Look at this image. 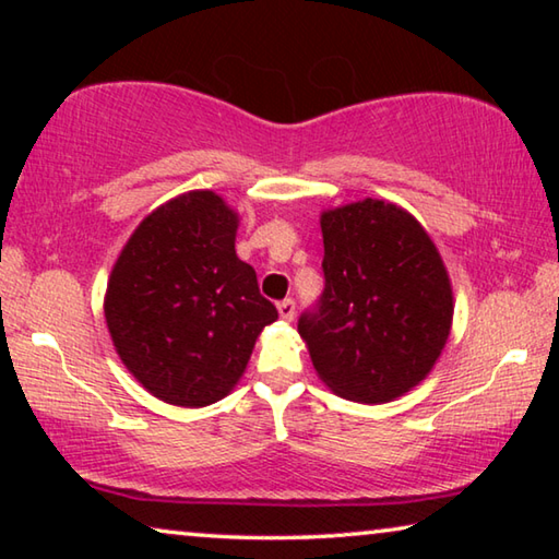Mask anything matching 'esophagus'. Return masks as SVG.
Returning <instances> with one entry per match:
<instances>
[{
	"label": "esophagus",
	"mask_w": 559,
	"mask_h": 559,
	"mask_svg": "<svg viewBox=\"0 0 559 559\" xmlns=\"http://www.w3.org/2000/svg\"><path fill=\"white\" fill-rule=\"evenodd\" d=\"M278 316H281V320H286V323H290L293 316H296V302H293L290 298L281 300L278 302Z\"/></svg>",
	"instance_id": "obj_1"
}]
</instances>
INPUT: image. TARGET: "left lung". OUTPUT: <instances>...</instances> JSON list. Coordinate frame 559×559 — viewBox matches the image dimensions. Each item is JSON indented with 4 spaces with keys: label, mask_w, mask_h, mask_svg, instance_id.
Segmentation results:
<instances>
[{
    "label": "left lung",
    "mask_w": 559,
    "mask_h": 559,
    "mask_svg": "<svg viewBox=\"0 0 559 559\" xmlns=\"http://www.w3.org/2000/svg\"><path fill=\"white\" fill-rule=\"evenodd\" d=\"M325 290L298 320L320 382L359 404L412 392L433 370L453 323V288L427 229L386 200L320 214Z\"/></svg>",
    "instance_id": "left-lung-1"
}]
</instances>
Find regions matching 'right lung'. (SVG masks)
I'll use <instances>...</instances> for the list:
<instances>
[{
  "instance_id": "add662e5",
  "label": "right lung",
  "mask_w": 559,
  "mask_h": 559,
  "mask_svg": "<svg viewBox=\"0 0 559 559\" xmlns=\"http://www.w3.org/2000/svg\"><path fill=\"white\" fill-rule=\"evenodd\" d=\"M239 212L212 189H192L150 212L110 271L103 313L122 365L145 390L200 409L246 372L278 310L257 271L236 257Z\"/></svg>"
}]
</instances>
